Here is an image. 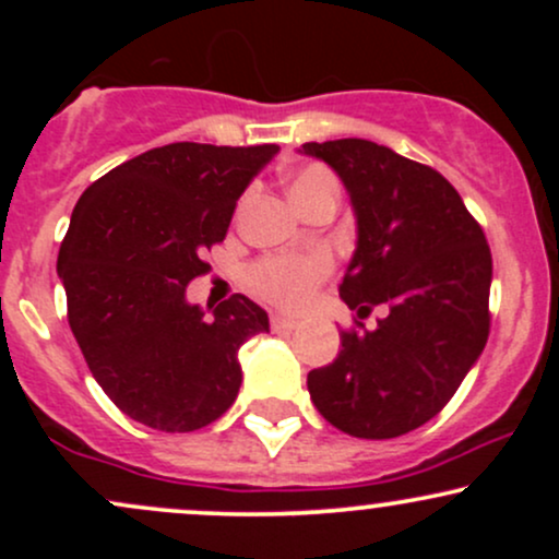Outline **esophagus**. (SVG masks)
<instances>
[{
  "label": "esophagus",
  "instance_id": "obj_1",
  "mask_svg": "<svg viewBox=\"0 0 559 559\" xmlns=\"http://www.w3.org/2000/svg\"><path fill=\"white\" fill-rule=\"evenodd\" d=\"M271 325H273L275 333H292L294 329H297V323H294L292 318H284V316H273Z\"/></svg>",
  "mask_w": 559,
  "mask_h": 559
}]
</instances>
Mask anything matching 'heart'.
<instances>
[{
  "label": "heart",
  "instance_id": "heart-1",
  "mask_svg": "<svg viewBox=\"0 0 559 559\" xmlns=\"http://www.w3.org/2000/svg\"><path fill=\"white\" fill-rule=\"evenodd\" d=\"M323 189H336V181L329 170L318 168V165L297 170L288 181V197H292L294 207ZM329 271L331 260L325 254H305V258L278 254V258H262L249 267V286L262 299L273 301L284 310H301L310 305L312 292Z\"/></svg>",
  "mask_w": 559,
  "mask_h": 559
}]
</instances>
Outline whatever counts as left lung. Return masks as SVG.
Segmentation results:
<instances>
[{
  "mask_svg": "<svg viewBox=\"0 0 559 559\" xmlns=\"http://www.w3.org/2000/svg\"><path fill=\"white\" fill-rule=\"evenodd\" d=\"M301 155L342 178L357 243L338 294L373 331H344L307 373L318 413L357 439H396L441 413L489 338L491 252L441 173L368 139L310 141Z\"/></svg>",
  "mask_w": 559,
  "mask_h": 559,
  "instance_id": "8db88e82",
  "label": "left lung"
}]
</instances>
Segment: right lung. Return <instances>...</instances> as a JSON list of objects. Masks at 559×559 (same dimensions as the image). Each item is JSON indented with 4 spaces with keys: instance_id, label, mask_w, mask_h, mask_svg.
Listing matches in <instances>:
<instances>
[{
    "instance_id": "1",
    "label": "right lung",
    "mask_w": 559,
    "mask_h": 559,
    "mask_svg": "<svg viewBox=\"0 0 559 559\" xmlns=\"http://www.w3.org/2000/svg\"><path fill=\"white\" fill-rule=\"evenodd\" d=\"M278 144L178 141L128 159L83 191L57 273L88 370L128 418L168 433L210 426L241 386L239 346L271 331L234 294L213 316L186 299L226 239L236 202Z\"/></svg>"
}]
</instances>
